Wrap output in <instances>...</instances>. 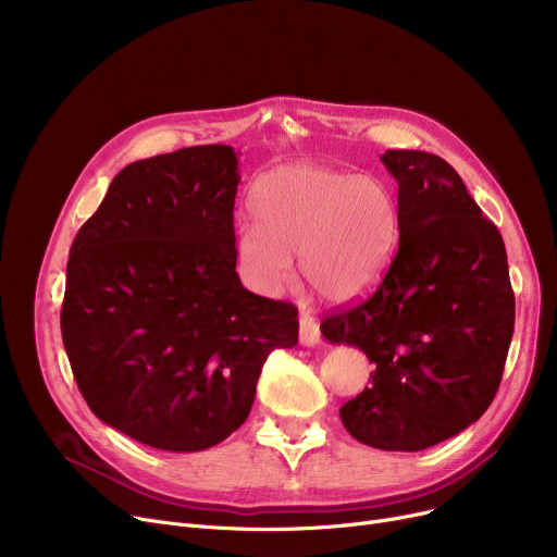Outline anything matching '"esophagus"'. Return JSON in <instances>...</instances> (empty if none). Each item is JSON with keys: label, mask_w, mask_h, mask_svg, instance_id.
I'll return each mask as SVG.
<instances>
[{"label": "esophagus", "mask_w": 557, "mask_h": 557, "mask_svg": "<svg viewBox=\"0 0 557 557\" xmlns=\"http://www.w3.org/2000/svg\"><path fill=\"white\" fill-rule=\"evenodd\" d=\"M300 343L307 347L320 343V327L315 323V318H311L309 313H300Z\"/></svg>", "instance_id": "esophagus-1"}]
</instances>
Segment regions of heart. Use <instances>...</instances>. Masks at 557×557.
<instances>
[{
    "mask_svg": "<svg viewBox=\"0 0 557 557\" xmlns=\"http://www.w3.org/2000/svg\"><path fill=\"white\" fill-rule=\"evenodd\" d=\"M257 225L237 232L244 277L275 296L294 277L330 305L361 298L379 282L399 239V208L376 175L323 164H288L263 173L250 191Z\"/></svg>",
    "mask_w": 557,
    "mask_h": 557,
    "instance_id": "heart-1",
    "label": "heart"
}]
</instances>
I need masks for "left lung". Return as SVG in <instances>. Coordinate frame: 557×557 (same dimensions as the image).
Instances as JSON below:
<instances>
[{
	"instance_id": "left-lung-1",
	"label": "left lung",
	"mask_w": 557,
	"mask_h": 557,
	"mask_svg": "<svg viewBox=\"0 0 557 557\" xmlns=\"http://www.w3.org/2000/svg\"><path fill=\"white\" fill-rule=\"evenodd\" d=\"M397 181L399 248L374 294L323 320L334 345L374 363L366 391L341 408L359 443L422 451L474 424L492 404L515 330L499 230L443 158L386 151Z\"/></svg>"
}]
</instances>
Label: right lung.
<instances>
[{"label": "right lung", "mask_w": 557, "mask_h": 557, "mask_svg": "<svg viewBox=\"0 0 557 557\" xmlns=\"http://www.w3.org/2000/svg\"><path fill=\"white\" fill-rule=\"evenodd\" d=\"M232 146H189L114 175L70 250L63 345L108 426L162 451L237 431L263 361L298 343V309L237 275Z\"/></svg>", "instance_id": "1"}]
</instances>
